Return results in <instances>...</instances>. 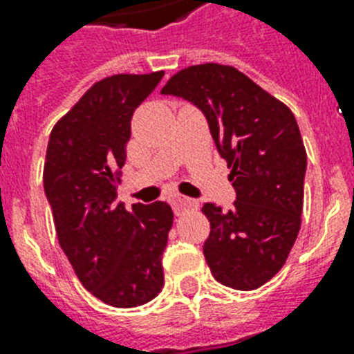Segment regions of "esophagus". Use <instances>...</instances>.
Wrapping results in <instances>:
<instances>
[{
    "label": "esophagus",
    "mask_w": 354,
    "mask_h": 354,
    "mask_svg": "<svg viewBox=\"0 0 354 354\" xmlns=\"http://www.w3.org/2000/svg\"><path fill=\"white\" fill-rule=\"evenodd\" d=\"M171 204H172V209H174V213H176V215H180L182 211L194 207V205H196V202L191 198H187V196H182V194H174V196L171 198Z\"/></svg>",
    "instance_id": "obj_1"
}]
</instances>
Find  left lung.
I'll return each mask as SVG.
<instances>
[{
	"instance_id": "left-lung-1",
	"label": "left lung",
	"mask_w": 354,
	"mask_h": 354,
	"mask_svg": "<svg viewBox=\"0 0 354 354\" xmlns=\"http://www.w3.org/2000/svg\"><path fill=\"white\" fill-rule=\"evenodd\" d=\"M163 95L182 97L209 122L235 187L233 209L204 204L205 261L218 283L255 290L274 277L301 227L307 152L290 108L232 66L198 64L172 75Z\"/></svg>"
}]
</instances>
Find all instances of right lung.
I'll return each instance as SVG.
<instances>
[{
  "label": "right lung",
  "instance_id": "right-lung-1",
  "mask_svg": "<svg viewBox=\"0 0 354 354\" xmlns=\"http://www.w3.org/2000/svg\"><path fill=\"white\" fill-rule=\"evenodd\" d=\"M163 71L99 80L55 124L44 189L60 248L86 290L118 308L139 307L163 288L161 255L172 227L171 205L118 202L133 110Z\"/></svg>",
  "mask_w": 354,
  "mask_h": 354
}]
</instances>
